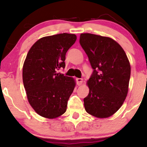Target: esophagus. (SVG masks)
<instances>
[{
	"label": "esophagus",
	"instance_id": "34e87169",
	"mask_svg": "<svg viewBox=\"0 0 147 147\" xmlns=\"http://www.w3.org/2000/svg\"><path fill=\"white\" fill-rule=\"evenodd\" d=\"M76 81H77V84L78 86L82 85V82H83V79L82 78H77L76 79Z\"/></svg>",
	"mask_w": 147,
	"mask_h": 147
}]
</instances>
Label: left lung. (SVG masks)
Returning <instances> with one entry per match:
<instances>
[{
  "instance_id": "left-lung-1",
  "label": "left lung",
  "mask_w": 147,
  "mask_h": 147,
  "mask_svg": "<svg viewBox=\"0 0 147 147\" xmlns=\"http://www.w3.org/2000/svg\"><path fill=\"white\" fill-rule=\"evenodd\" d=\"M81 46L93 69L88 81L89 93L84 99L89 114L109 117L119 110L129 90L131 66L125 52L109 37L81 34Z\"/></svg>"
}]
</instances>
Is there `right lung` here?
Returning <instances> with one entry per match:
<instances>
[{
  "label": "right lung",
  "instance_id": "add662e5",
  "mask_svg": "<svg viewBox=\"0 0 147 147\" xmlns=\"http://www.w3.org/2000/svg\"><path fill=\"white\" fill-rule=\"evenodd\" d=\"M75 34H58L40 38L27 55L23 82L28 102L43 117L53 119L66 111L75 80L57 70L65 66L66 52L75 43Z\"/></svg>",
  "mask_w": 147,
  "mask_h": 147
}]
</instances>
